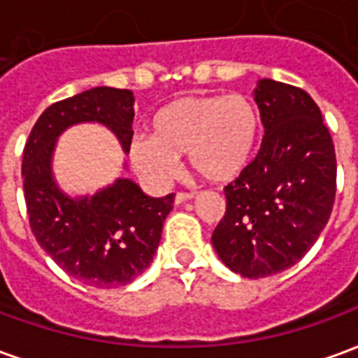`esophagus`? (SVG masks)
I'll list each match as a JSON object with an SVG mask.
<instances>
[{
  "instance_id": "obj_1",
  "label": "esophagus",
  "mask_w": 358,
  "mask_h": 358,
  "mask_svg": "<svg viewBox=\"0 0 358 358\" xmlns=\"http://www.w3.org/2000/svg\"><path fill=\"white\" fill-rule=\"evenodd\" d=\"M194 195L192 192H178V194L174 195V203L176 205H180V203H184V201H189V199H194Z\"/></svg>"
}]
</instances>
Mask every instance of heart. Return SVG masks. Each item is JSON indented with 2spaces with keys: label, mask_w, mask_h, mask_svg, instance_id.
Masks as SVG:
<instances>
[{
  "label": "heart",
  "mask_w": 358,
  "mask_h": 358,
  "mask_svg": "<svg viewBox=\"0 0 358 358\" xmlns=\"http://www.w3.org/2000/svg\"><path fill=\"white\" fill-rule=\"evenodd\" d=\"M149 138L128 143L132 169L153 186H166L186 155L195 174L213 184L240 176L255 155L261 117L248 95H187L151 117Z\"/></svg>",
  "instance_id": "obj_1"
}]
</instances>
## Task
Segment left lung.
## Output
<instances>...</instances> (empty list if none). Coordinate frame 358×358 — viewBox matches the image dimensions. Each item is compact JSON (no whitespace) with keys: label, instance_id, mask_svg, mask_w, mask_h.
Instances as JSON below:
<instances>
[{"label":"left lung","instance_id":"obj_1","mask_svg":"<svg viewBox=\"0 0 358 358\" xmlns=\"http://www.w3.org/2000/svg\"><path fill=\"white\" fill-rule=\"evenodd\" d=\"M264 138L224 187L213 232L220 261L245 278L278 274L315 245L336 199V151L322 113L305 90L263 78L255 88Z\"/></svg>","mask_w":358,"mask_h":358}]
</instances>
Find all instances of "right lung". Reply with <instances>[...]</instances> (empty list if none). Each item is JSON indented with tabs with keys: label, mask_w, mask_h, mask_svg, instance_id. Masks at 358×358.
I'll return each mask as SVG.
<instances>
[{
	"label": "right lung",
	"mask_w": 358,
	"mask_h": 358,
	"mask_svg": "<svg viewBox=\"0 0 358 358\" xmlns=\"http://www.w3.org/2000/svg\"><path fill=\"white\" fill-rule=\"evenodd\" d=\"M134 94L99 86L43 110L22 153L28 220L40 248L78 282L101 289L130 284L155 255L174 194L149 197L130 178H118L97 194L69 197L53 180L55 141L69 126H107L128 153L132 141Z\"/></svg>",
	"instance_id": "add662e5"
}]
</instances>
